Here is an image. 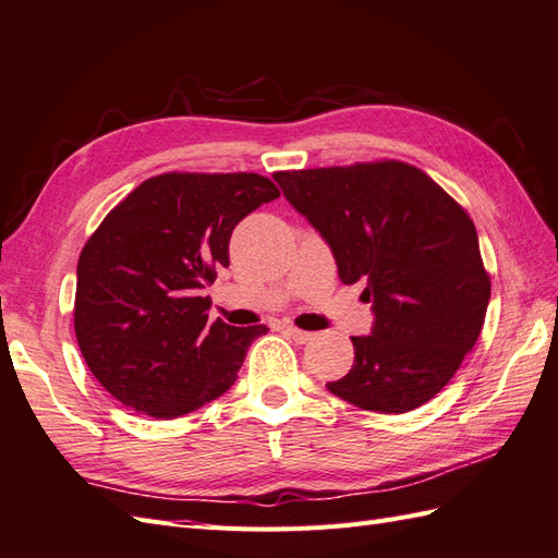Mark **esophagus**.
Segmentation results:
<instances>
[{
  "mask_svg": "<svg viewBox=\"0 0 558 558\" xmlns=\"http://www.w3.org/2000/svg\"><path fill=\"white\" fill-rule=\"evenodd\" d=\"M284 332H288L296 341V344H308V341L313 339V332L299 330V327H294V325H284Z\"/></svg>",
  "mask_w": 558,
  "mask_h": 558,
  "instance_id": "esophagus-1",
  "label": "esophagus"
}]
</instances>
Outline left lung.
<instances>
[{
    "label": "left lung",
    "mask_w": 558,
    "mask_h": 558,
    "mask_svg": "<svg viewBox=\"0 0 558 558\" xmlns=\"http://www.w3.org/2000/svg\"><path fill=\"white\" fill-rule=\"evenodd\" d=\"M274 177L332 247L339 280L365 282L373 302V335L351 337L353 365L327 391L381 415L432 401L474 349L490 299L466 209L401 160Z\"/></svg>",
    "instance_id": "1"
}]
</instances>
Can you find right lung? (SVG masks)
Wrapping results in <instances>:
<instances>
[{"label":"right lung","mask_w":558,"mask_h":558,"mask_svg":"<svg viewBox=\"0 0 558 558\" xmlns=\"http://www.w3.org/2000/svg\"><path fill=\"white\" fill-rule=\"evenodd\" d=\"M278 195L254 171H167L106 214L77 262L75 337L110 396L174 420L233 387L268 327L209 323L203 290L228 266L238 221Z\"/></svg>","instance_id":"right-lung-1"}]
</instances>
